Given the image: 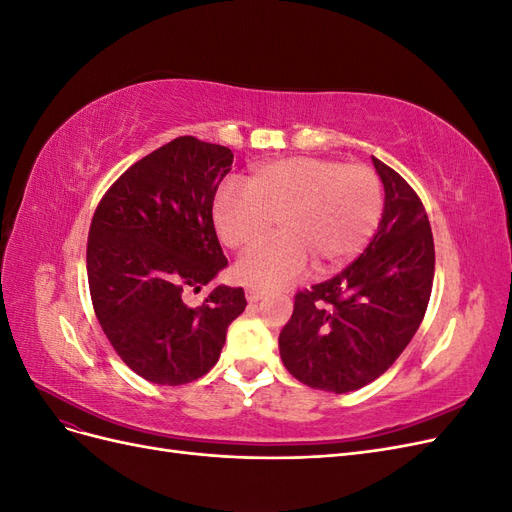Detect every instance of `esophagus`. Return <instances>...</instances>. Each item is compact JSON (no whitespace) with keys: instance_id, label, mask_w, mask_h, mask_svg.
Returning <instances> with one entry per match:
<instances>
[{"instance_id":"obj_1","label":"esophagus","mask_w":512,"mask_h":512,"mask_svg":"<svg viewBox=\"0 0 512 512\" xmlns=\"http://www.w3.org/2000/svg\"><path fill=\"white\" fill-rule=\"evenodd\" d=\"M245 297H247V301H250V303H256V301H260L262 297H265V290H260V288L250 286V288L245 290Z\"/></svg>"}]
</instances>
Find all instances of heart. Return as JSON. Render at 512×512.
I'll list each match as a JSON object with an SVG mask.
<instances>
[{
  "mask_svg": "<svg viewBox=\"0 0 512 512\" xmlns=\"http://www.w3.org/2000/svg\"><path fill=\"white\" fill-rule=\"evenodd\" d=\"M384 211L382 181L365 164L322 158H280L256 166L243 190L213 198V226L232 252L265 243L277 222L280 237L245 256L237 277L254 288L292 284L312 262L316 273L342 269L374 235Z\"/></svg>",
  "mask_w": 512,
  "mask_h": 512,
  "instance_id": "1",
  "label": "heart"
}]
</instances>
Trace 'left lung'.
<instances>
[{"mask_svg": "<svg viewBox=\"0 0 512 512\" xmlns=\"http://www.w3.org/2000/svg\"><path fill=\"white\" fill-rule=\"evenodd\" d=\"M384 213L365 252L331 280L294 294L280 354L299 382L350 393L406 350L427 312L436 252L427 211L410 183L374 158Z\"/></svg>", "mask_w": 512, "mask_h": 512, "instance_id": "8db88e82", "label": "left lung"}]
</instances>
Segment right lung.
Instances as JSON below:
<instances>
[{"instance_id":"obj_1","label":"right lung","mask_w":512,"mask_h":512,"mask_svg":"<svg viewBox=\"0 0 512 512\" xmlns=\"http://www.w3.org/2000/svg\"><path fill=\"white\" fill-rule=\"evenodd\" d=\"M232 166L222 145L179 136L132 164L102 196L89 226L87 280L108 342L134 374L188 384L218 363L243 288L198 292L228 260L213 226V198Z\"/></svg>"}]
</instances>
